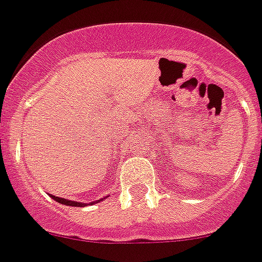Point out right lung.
Instances as JSON below:
<instances>
[{
  "mask_svg": "<svg viewBox=\"0 0 262 262\" xmlns=\"http://www.w3.org/2000/svg\"><path fill=\"white\" fill-rule=\"evenodd\" d=\"M50 196H51L52 199H55L56 202H59V203L61 204H66V206H73V207H83V206H87L89 203H81V202H74V201H68V199H64V198H59V196H55V195H51L50 194ZM105 199V198H104ZM100 201H103V199H100ZM99 201V202H100ZM94 203H98V202H92L91 204Z\"/></svg>",
  "mask_w": 262,
  "mask_h": 262,
  "instance_id": "right-lung-1",
  "label": "right lung"
}]
</instances>
